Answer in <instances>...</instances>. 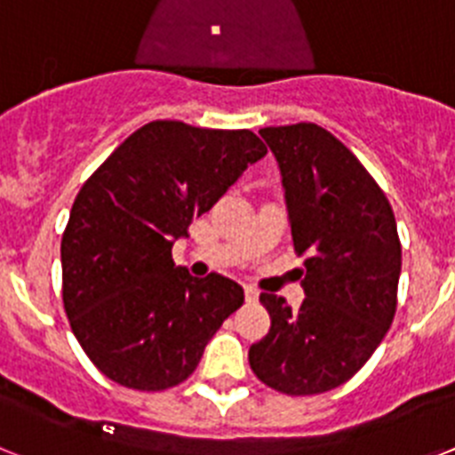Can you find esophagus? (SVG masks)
<instances>
[{"label": "esophagus", "mask_w": 455, "mask_h": 455, "mask_svg": "<svg viewBox=\"0 0 455 455\" xmlns=\"http://www.w3.org/2000/svg\"><path fill=\"white\" fill-rule=\"evenodd\" d=\"M243 293H246V303H255V300L259 299V291H257V289L252 287V284H246Z\"/></svg>", "instance_id": "34e87169"}]
</instances>
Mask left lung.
Here are the masks:
<instances>
[{
    "label": "left lung",
    "instance_id": "left-lung-1",
    "mask_svg": "<svg viewBox=\"0 0 455 455\" xmlns=\"http://www.w3.org/2000/svg\"><path fill=\"white\" fill-rule=\"evenodd\" d=\"M283 172L305 300L259 293L271 328L248 363L289 396L323 394L364 367L396 312L401 241L383 188L339 139L315 123L259 130Z\"/></svg>",
    "mask_w": 455,
    "mask_h": 455
}]
</instances>
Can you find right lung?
I'll use <instances>...</instances> for the list:
<instances>
[{
	"label": "right lung",
	"instance_id": "1",
	"mask_svg": "<svg viewBox=\"0 0 455 455\" xmlns=\"http://www.w3.org/2000/svg\"><path fill=\"white\" fill-rule=\"evenodd\" d=\"M264 155L251 130L152 120L79 188L61 239L63 307L84 353L114 383L139 392L184 383L241 307L235 280L175 267L172 241Z\"/></svg>",
	"mask_w": 455,
	"mask_h": 455
}]
</instances>
